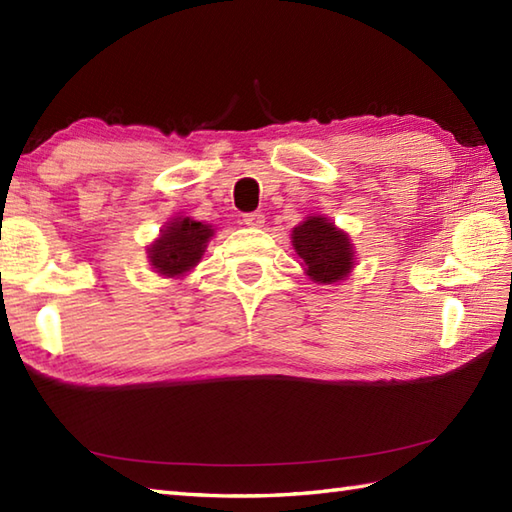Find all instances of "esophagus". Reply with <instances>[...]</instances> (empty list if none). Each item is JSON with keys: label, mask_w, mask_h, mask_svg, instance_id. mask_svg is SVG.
<instances>
[{"label": "esophagus", "mask_w": 512, "mask_h": 512, "mask_svg": "<svg viewBox=\"0 0 512 512\" xmlns=\"http://www.w3.org/2000/svg\"><path fill=\"white\" fill-rule=\"evenodd\" d=\"M242 222L246 226H262L264 224V213L262 211H253V213H244Z\"/></svg>", "instance_id": "34e87169"}]
</instances>
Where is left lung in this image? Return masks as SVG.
<instances>
[{
	"label": "left lung",
	"instance_id": "1",
	"mask_svg": "<svg viewBox=\"0 0 512 512\" xmlns=\"http://www.w3.org/2000/svg\"><path fill=\"white\" fill-rule=\"evenodd\" d=\"M292 246L308 266L310 279L319 284H334L354 266L352 244L325 217H308L292 231Z\"/></svg>",
	"mask_w": 512,
	"mask_h": 512
}]
</instances>
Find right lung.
<instances>
[{"label":"right lung","mask_w":512,"mask_h":512,"mask_svg":"<svg viewBox=\"0 0 512 512\" xmlns=\"http://www.w3.org/2000/svg\"><path fill=\"white\" fill-rule=\"evenodd\" d=\"M211 235V226L195 222L191 217H176L171 224H167L160 239H156V244L149 248L151 266L167 277L184 275L200 262Z\"/></svg>","instance_id":"obj_1"}]
</instances>
